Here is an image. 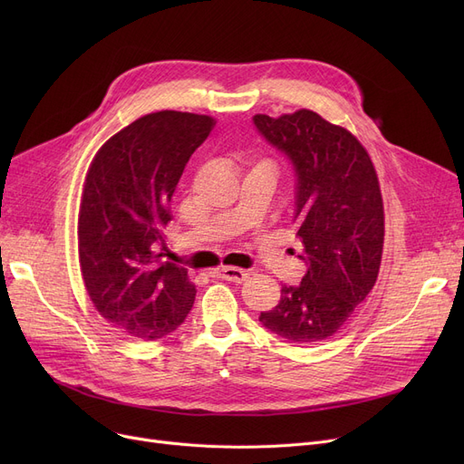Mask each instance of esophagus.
<instances>
[{
    "instance_id": "34e87169",
    "label": "esophagus",
    "mask_w": 464,
    "mask_h": 464,
    "mask_svg": "<svg viewBox=\"0 0 464 464\" xmlns=\"http://www.w3.org/2000/svg\"><path fill=\"white\" fill-rule=\"evenodd\" d=\"M214 276L222 278V280H229V282H235V284H242L246 278H248V273L238 269V266H222V269H218L214 273Z\"/></svg>"
}]
</instances>
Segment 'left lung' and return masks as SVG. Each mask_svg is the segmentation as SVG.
<instances>
[{"instance_id": "1", "label": "left lung", "mask_w": 464, "mask_h": 464, "mask_svg": "<svg viewBox=\"0 0 464 464\" xmlns=\"http://www.w3.org/2000/svg\"><path fill=\"white\" fill-rule=\"evenodd\" d=\"M265 140L295 170V237L308 271L299 285H282L259 322L289 343L333 336L376 284L383 250V203L374 165L362 144L318 112L301 109L256 114Z\"/></svg>"}]
</instances>
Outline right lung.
I'll return each mask as SVG.
<instances>
[{
  "label": "right lung",
  "mask_w": 464,
  "mask_h": 464,
  "mask_svg": "<svg viewBox=\"0 0 464 464\" xmlns=\"http://www.w3.org/2000/svg\"><path fill=\"white\" fill-rule=\"evenodd\" d=\"M214 118L179 111L140 116L95 154L79 212V259L88 295L121 333L156 340L186 320L195 285L163 261L170 198Z\"/></svg>",
  "instance_id": "right-lung-1"
}]
</instances>
